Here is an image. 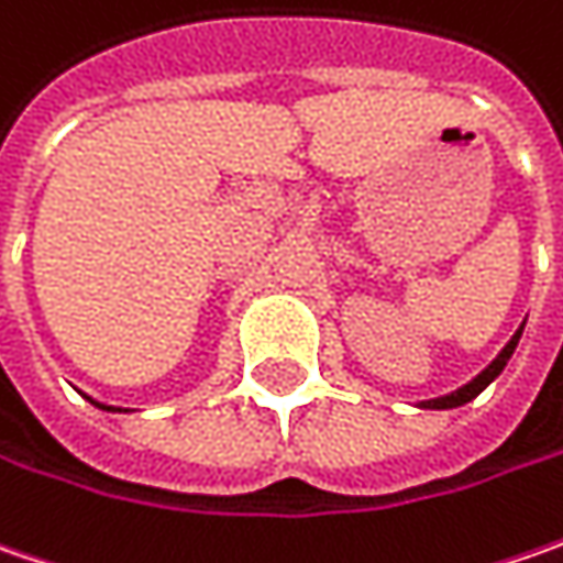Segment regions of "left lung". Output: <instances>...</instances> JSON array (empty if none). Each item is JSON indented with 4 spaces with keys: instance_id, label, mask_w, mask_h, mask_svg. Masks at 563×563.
Wrapping results in <instances>:
<instances>
[{
    "instance_id": "1",
    "label": "left lung",
    "mask_w": 563,
    "mask_h": 563,
    "mask_svg": "<svg viewBox=\"0 0 563 563\" xmlns=\"http://www.w3.org/2000/svg\"><path fill=\"white\" fill-rule=\"evenodd\" d=\"M517 341H520V332H517V335L510 338L508 344H505V351H501L498 357H495V360H492V363H488V369H483V373H479V376L473 378L470 385H464L461 391H454V395H444V398L426 400L422 407H435V410H448V407H461V404H466V400L476 398V395H479V391L486 388L488 382H492V378L498 376V373H501L505 366H508V360H510V354H514V347H517Z\"/></svg>"
}]
</instances>
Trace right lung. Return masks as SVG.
Returning a JSON list of instances; mask_svg holds the SVG:
<instances>
[{
    "label": "right lung",
    "mask_w": 563,
    "mask_h": 563,
    "mask_svg": "<svg viewBox=\"0 0 563 563\" xmlns=\"http://www.w3.org/2000/svg\"><path fill=\"white\" fill-rule=\"evenodd\" d=\"M106 410H112V407H106Z\"/></svg>",
    "instance_id": "right-lung-1"
}]
</instances>
